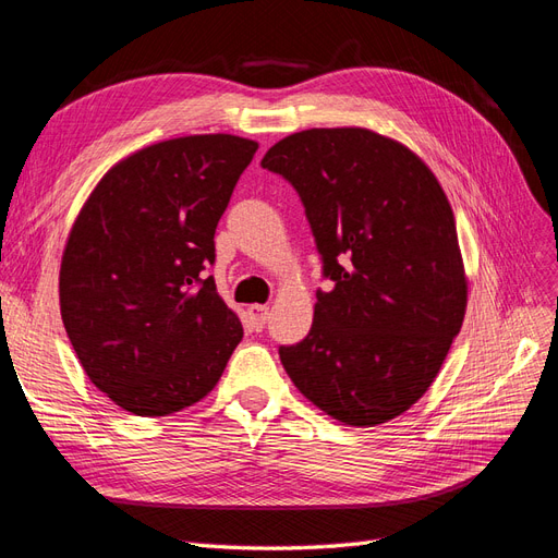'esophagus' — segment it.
Here are the masks:
<instances>
[{"label":"esophagus","instance_id":"34e87169","mask_svg":"<svg viewBox=\"0 0 558 558\" xmlns=\"http://www.w3.org/2000/svg\"><path fill=\"white\" fill-rule=\"evenodd\" d=\"M246 312H248V320H251L253 330H263V326L267 324L269 307L267 305H251Z\"/></svg>","mask_w":558,"mask_h":558}]
</instances>
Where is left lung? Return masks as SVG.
Returning a JSON list of instances; mask_svg holds the SVG:
<instances>
[{"instance_id":"1","label":"left lung","mask_w":558,"mask_h":558,"mask_svg":"<svg viewBox=\"0 0 558 558\" xmlns=\"http://www.w3.org/2000/svg\"><path fill=\"white\" fill-rule=\"evenodd\" d=\"M260 165L300 195L332 281L305 340L279 347L283 369L342 424H386L428 391L463 326L468 281L442 185L365 128L289 134Z\"/></svg>"}]
</instances>
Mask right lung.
Segmentation results:
<instances>
[{
  "instance_id": "1",
  "label": "right lung",
  "mask_w": 558,
  "mask_h": 558,
  "mask_svg": "<svg viewBox=\"0 0 558 558\" xmlns=\"http://www.w3.org/2000/svg\"><path fill=\"white\" fill-rule=\"evenodd\" d=\"M258 144L193 134L113 165L83 205L60 267L66 337L90 381L137 416L174 414L221 379L242 324L207 267Z\"/></svg>"
}]
</instances>
